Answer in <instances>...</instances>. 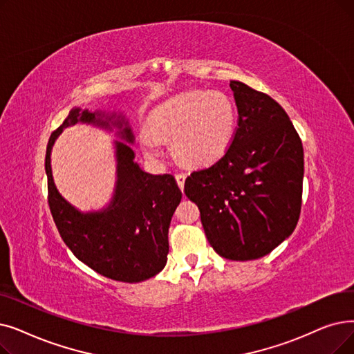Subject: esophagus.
<instances>
[{
    "mask_svg": "<svg viewBox=\"0 0 354 354\" xmlns=\"http://www.w3.org/2000/svg\"><path fill=\"white\" fill-rule=\"evenodd\" d=\"M175 178H176V182H178L179 188H180V189H183V185H185L187 175H185V174H176V175H175Z\"/></svg>",
    "mask_w": 354,
    "mask_h": 354,
    "instance_id": "1",
    "label": "esophagus"
}]
</instances>
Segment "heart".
Here are the masks:
<instances>
[{"label":"heart","instance_id":"heart-1","mask_svg":"<svg viewBox=\"0 0 354 354\" xmlns=\"http://www.w3.org/2000/svg\"><path fill=\"white\" fill-rule=\"evenodd\" d=\"M149 127L160 139L172 140L175 156L189 166L220 160L237 129L234 101L223 91L194 89L167 100L150 113ZM140 140L149 155H158V142L149 131Z\"/></svg>","mask_w":354,"mask_h":354}]
</instances>
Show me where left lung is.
Listing matches in <instances>:
<instances>
[{"mask_svg": "<svg viewBox=\"0 0 354 354\" xmlns=\"http://www.w3.org/2000/svg\"><path fill=\"white\" fill-rule=\"evenodd\" d=\"M237 129L225 155L185 180L212 249L228 260L263 257L294 232L301 214L304 149L282 106L232 81Z\"/></svg>", "mask_w": 354, "mask_h": 354, "instance_id": "8db88e82", "label": "left lung"}]
</instances>
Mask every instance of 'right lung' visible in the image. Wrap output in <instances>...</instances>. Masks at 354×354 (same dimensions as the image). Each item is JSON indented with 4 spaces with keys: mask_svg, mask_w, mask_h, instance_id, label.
<instances>
[{
    "mask_svg": "<svg viewBox=\"0 0 354 354\" xmlns=\"http://www.w3.org/2000/svg\"><path fill=\"white\" fill-rule=\"evenodd\" d=\"M86 122L102 129L117 127L129 143L134 136L122 115L71 110L46 147L48 201L57 232L76 259L92 270L118 282H142L158 274L169 253L167 233L172 215L182 199L175 178L169 174L150 175L134 162V151L124 142H115L117 182L109 207L81 212L55 187L50 151L65 127Z\"/></svg>",
    "mask_w": 354,
    "mask_h": 354,
    "instance_id": "add662e5",
    "label": "right lung"
}]
</instances>
